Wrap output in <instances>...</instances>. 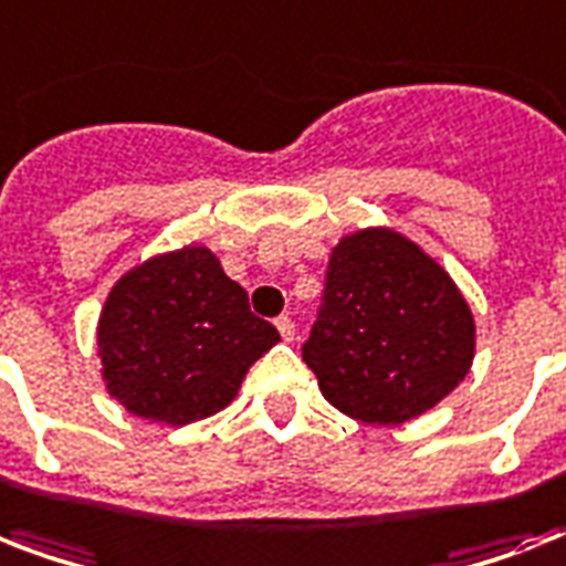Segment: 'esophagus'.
<instances>
[{
    "label": "esophagus",
    "instance_id": "esophagus-1",
    "mask_svg": "<svg viewBox=\"0 0 566 566\" xmlns=\"http://www.w3.org/2000/svg\"><path fill=\"white\" fill-rule=\"evenodd\" d=\"M275 328H279V335H282V340H287V344L296 337V326H293V319L287 317V314L275 319Z\"/></svg>",
    "mask_w": 566,
    "mask_h": 566
}]
</instances>
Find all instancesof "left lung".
Returning <instances> with one entry per match:
<instances>
[{
  "label": "left lung",
  "mask_w": 566,
  "mask_h": 566,
  "mask_svg": "<svg viewBox=\"0 0 566 566\" xmlns=\"http://www.w3.org/2000/svg\"><path fill=\"white\" fill-rule=\"evenodd\" d=\"M323 300L302 358L323 396L353 420H417L473 367L470 302L447 266L390 226L340 238Z\"/></svg>",
  "instance_id": "obj_1"
}]
</instances>
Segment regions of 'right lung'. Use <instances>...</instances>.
<instances>
[{"label":"right lung","mask_w":566,"mask_h":566,"mask_svg":"<svg viewBox=\"0 0 566 566\" xmlns=\"http://www.w3.org/2000/svg\"><path fill=\"white\" fill-rule=\"evenodd\" d=\"M282 337L208 247L146 258L111 287L96 323L102 385L128 413L188 426L222 411Z\"/></svg>","instance_id":"right-lung-1"}]
</instances>
